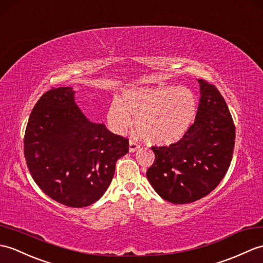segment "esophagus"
I'll use <instances>...</instances> for the list:
<instances>
[{"mask_svg": "<svg viewBox=\"0 0 263 263\" xmlns=\"http://www.w3.org/2000/svg\"><path fill=\"white\" fill-rule=\"evenodd\" d=\"M139 148H140V144L137 141H134V140H130V143H129V150H130V152L137 151Z\"/></svg>", "mask_w": 263, "mask_h": 263, "instance_id": "obj_1", "label": "esophagus"}]
</instances>
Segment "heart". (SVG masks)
I'll return each instance as SVG.
<instances>
[{
    "instance_id": "1",
    "label": "heart",
    "mask_w": 263,
    "mask_h": 263,
    "mask_svg": "<svg viewBox=\"0 0 263 263\" xmlns=\"http://www.w3.org/2000/svg\"><path fill=\"white\" fill-rule=\"evenodd\" d=\"M197 111L196 97L186 87L158 85L125 90L122 103L114 100L108 108V123L124 132L137 117V129L146 142L157 145L175 143L192 126Z\"/></svg>"
}]
</instances>
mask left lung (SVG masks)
<instances>
[{"mask_svg": "<svg viewBox=\"0 0 263 263\" xmlns=\"http://www.w3.org/2000/svg\"><path fill=\"white\" fill-rule=\"evenodd\" d=\"M200 99L195 122L178 142L152 146L146 172L160 197L188 204L205 197L224 178L233 156L235 126L227 102L214 85L198 79Z\"/></svg>", "mask_w": 263, "mask_h": 263, "instance_id": "8db88e82", "label": "left lung"}]
</instances>
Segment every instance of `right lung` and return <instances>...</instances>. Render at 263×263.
<instances>
[{
  "instance_id": "1",
  "label": "right lung",
  "mask_w": 263,
  "mask_h": 263,
  "mask_svg": "<svg viewBox=\"0 0 263 263\" xmlns=\"http://www.w3.org/2000/svg\"><path fill=\"white\" fill-rule=\"evenodd\" d=\"M72 87H52L36 102L24 134V157L35 184L68 207L99 200L113 179L115 164L129 152V140L87 120Z\"/></svg>"
}]
</instances>
